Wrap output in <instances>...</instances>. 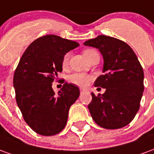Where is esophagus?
I'll use <instances>...</instances> for the list:
<instances>
[{
    "instance_id": "34e87169",
    "label": "esophagus",
    "mask_w": 154,
    "mask_h": 154,
    "mask_svg": "<svg viewBox=\"0 0 154 154\" xmlns=\"http://www.w3.org/2000/svg\"><path fill=\"white\" fill-rule=\"evenodd\" d=\"M84 91H85V90H84V89H82V88H81V89H80V91H81V92H83Z\"/></svg>"
}]
</instances>
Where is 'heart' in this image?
Here are the masks:
<instances>
[{
  "label": "heart",
  "instance_id": "b5f03b06",
  "mask_svg": "<svg viewBox=\"0 0 154 154\" xmlns=\"http://www.w3.org/2000/svg\"><path fill=\"white\" fill-rule=\"evenodd\" d=\"M96 54H97V52L94 49H85L83 51V54L88 60H90L91 57ZM68 60H69V54H66L63 57V60H62L63 67H67V64H68ZM68 79H69V82L71 83L77 85L78 87H87L91 81L92 80V77L87 73L76 72V73L72 74Z\"/></svg>",
  "mask_w": 154,
  "mask_h": 154
}]
</instances>
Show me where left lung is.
<instances>
[{
    "label": "left lung",
    "instance_id": "8db88e82",
    "mask_svg": "<svg viewBox=\"0 0 154 154\" xmlns=\"http://www.w3.org/2000/svg\"><path fill=\"white\" fill-rule=\"evenodd\" d=\"M97 48L104 58L103 75L94 86L106 88L96 96L88 109L94 121L102 128L119 129L131 122L140 106L143 86V70L135 53L125 42L99 35L84 43Z\"/></svg>",
    "mask_w": 154,
    "mask_h": 154
}]
</instances>
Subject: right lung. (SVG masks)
Masks as SVG:
<instances>
[{"label":"right lung","mask_w":154,"mask_h":154,"mask_svg":"<svg viewBox=\"0 0 154 154\" xmlns=\"http://www.w3.org/2000/svg\"><path fill=\"white\" fill-rule=\"evenodd\" d=\"M78 45L57 35H44L29 44L20 59L13 78L15 100L25 122L38 134L60 133L69 108L80 95L79 88L72 83L65 82L57 94L52 88L63 71V56Z\"/></svg>","instance_id":"add662e5"}]
</instances>
